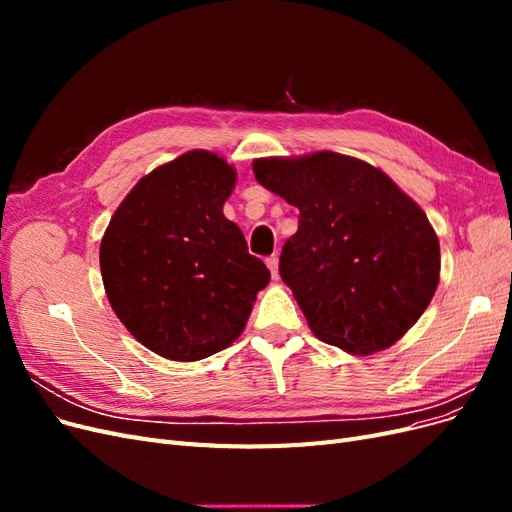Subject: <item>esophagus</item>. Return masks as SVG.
Returning a JSON list of instances; mask_svg holds the SVG:
<instances>
[{"label":"esophagus","instance_id":"1","mask_svg":"<svg viewBox=\"0 0 512 512\" xmlns=\"http://www.w3.org/2000/svg\"><path fill=\"white\" fill-rule=\"evenodd\" d=\"M265 262H267V267H269V271H271V275H273V280H277V277H280V271H277V267H280V258H277V256L273 254V256H269Z\"/></svg>","mask_w":512,"mask_h":512}]
</instances>
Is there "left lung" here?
Returning a JSON list of instances; mask_svg holds the SVG:
<instances>
[{
    "label": "left lung",
    "instance_id": "left-lung-1",
    "mask_svg": "<svg viewBox=\"0 0 512 512\" xmlns=\"http://www.w3.org/2000/svg\"><path fill=\"white\" fill-rule=\"evenodd\" d=\"M260 185L299 209L280 275L309 329L350 354L393 346L440 282V243L391 177L333 151L254 162Z\"/></svg>",
    "mask_w": 512,
    "mask_h": 512
}]
</instances>
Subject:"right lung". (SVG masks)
<instances>
[{"instance_id": "obj_1", "label": "right lung", "mask_w": 512, "mask_h": 512, "mask_svg": "<svg viewBox=\"0 0 512 512\" xmlns=\"http://www.w3.org/2000/svg\"><path fill=\"white\" fill-rule=\"evenodd\" d=\"M237 173L211 151L158 166L123 198L100 245L106 297L170 361H200L241 335L271 273L224 218Z\"/></svg>"}]
</instances>
